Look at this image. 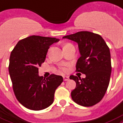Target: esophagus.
<instances>
[{"mask_svg": "<svg viewBox=\"0 0 123 123\" xmlns=\"http://www.w3.org/2000/svg\"><path fill=\"white\" fill-rule=\"evenodd\" d=\"M63 79H64V80H65V81H67L70 79L69 78V77L68 76H63Z\"/></svg>", "mask_w": 123, "mask_h": 123, "instance_id": "esophagus-1", "label": "esophagus"}]
</instances>
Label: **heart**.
I'll list each match as a JSON object with an SVG mask.
<instances>
[{
	"label": "heart",
	"mask_w": 123,
	"mask_h": 123,
	"mask_svg": "<svg viewBox=\"0 0 123 123\" xmlns=\"http://www.w3.org/2000/svg\"><path fill=\"white\" fill-rule=\"evenodd\" d=\"M61 70H63V71H66V68H62Z\"/></svg>",
	"instance_id": "obj_1"
}]
</instances>
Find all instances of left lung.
Wrapping results in <instances>:
<instances>
[{
  "label": "left lung",
  "instance_id": "1",
  "mask_svg": "<svg viewBox=\"0 0 123 123\" xmlns=\"http://www.w3.org/2000/svg\"><path fill=\"white\" fill-rule=\"evenodd\" d=\"M62 38L78 44L80 57L77 62L76 72L86 75L82 79L70 76L76 82L71 92L72 99L83 106L95 105L103 99L109 85L111 72L109 48L101 35L86 31Z\"/></svg>",
  "mask_w": 123,
  "mask_h": 123
}]
</instances>
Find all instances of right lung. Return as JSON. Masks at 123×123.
<instances>
[{
  "label": "right lung",
  "instance_id": "add662e5",
  "mask_svg": "<svg viewBox=\"0 0 123 123\" xmlns=\"http://www.w3.org/2000/svg\"><path fill=\"white\" fill-rule=\"evenodd\" d=\"M59 39L32 35L18 42L11 52L9 73L14 93L18 102L28 109L41 110L53 103L55 90L62 77L51 74L39 75V67L46 59L49 46Z\"/></svg>",
  "mask_w": 123,
  "mask_h": 123
}]
</instances>
